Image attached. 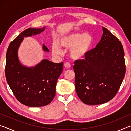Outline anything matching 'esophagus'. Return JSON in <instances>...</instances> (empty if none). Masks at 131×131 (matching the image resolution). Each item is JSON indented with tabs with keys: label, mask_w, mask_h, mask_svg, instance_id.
<instances>
[{
	"label": "esophagus",
	"mask_w": 131,
	"mask_h": 131,
	"mask_svg": "<svg viewBox=\"0 0 131 131\" xmlns=\"http://www.w3.org/2000/svg\"><path fill=\"white\" fill-rule=\"evenodd\" d=\"M64 66H65L66 68H70L71 67V65L69 62H66L64 63Z\"/></svg>",
	"instance_id": "esophagus-1"
}]
</instances>
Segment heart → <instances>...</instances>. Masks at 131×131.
Here are the masks:
<instances>
[{"mask_svg":"<svg viewBox=\"0 0 131 131\" xmlns=\"http://www.w3.org/2000/svg\"><path fill=\"white\" fill-rule=\"evenodd\" d=\"M93 43L92 35L88 33H71L61 37L59 44L55 43L52 50L55 55H59L62 54L60 46L66 49H70V57L75 60H80L83 59L89 52Z\"/></svg>","mask_w":131,"mask_h":131,"instance_id":"obj_1","label":"heart"}]
</instances>
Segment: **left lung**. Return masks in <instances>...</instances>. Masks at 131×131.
Returning a JSON list of instances; mask_svg holds the SVG:
<instances>
[{
    "mask_svg": "<svg viewBox=\"0 0 131 131\" xmlns=\"http://www.w3.org/2000/svg\"><path fill=\"white\" fill-rule=\"evenodd\" d=\"M96 47L85 59L74 62L73 66L77 96L89 105L105 103L118 92L125 74L124 51L121 43L107 29Z\"/></svg>",
    "mask_w": 131,
    "mask_h": 131,
    "instance_id": "obj_1",
    "label": "left lung"
}]
</instances>
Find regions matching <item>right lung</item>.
Returning a JSON list of instances; mask_svg holds the SVG:
<instances>
[{
  "mask_svg": "<svg viewBox=\"0 0 131 131\" xmlns=\"http://www.w3.org/2000/svg\"><path fill=\"white\" fill-rule=\"evenodd\" d=\"M42 28H29L11 42L6 54L5 74L7 82L17 100L29 107L47 105L54 99L57 80L63 70V63H54L43 59L35 66L23 65L18 58V49L24 37L44 32ZM43 50L50 51L45 45Z\"/></svg>",
  "mask_w": 131,
  "mask_h": 131,
  "instance_id": "right-lung-1",
  "label": "right lung"
}]
</instances>
